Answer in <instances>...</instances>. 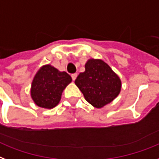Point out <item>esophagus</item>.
Masks as SVG:
<instances>
[{
	"mask_svg": "<svg viewBox=\"0 0 159 159\" xmlns=\"http://www.w3.org/2000/svg\"><path fill=\"white\" fill-rule=\"evenodd\" d=\"M71 77H72V80H75L76 77H77V74H72V75H71Z\"/></svg>",
	"mask_w": 159,
	"mask_h": 159,
	"instance_id": "esophagus-1",
	"label": "esophagus"
}]
</instances>
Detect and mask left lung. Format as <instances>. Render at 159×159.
<instances>
[{
    "mask_svg": "<svg viewBox=\"0 0 159 159\" xmlns=\"http://www.w3.org/2000/svg\"><path fill=\"white\" fill-rule=\"evenodd\" d=\"M75 83L86 100L99 109L114 100L121 89L119 76L101 60H89L85 71L80 73Z\"/></svg>",
    "mask_w": 159,
    "mask_h": 159,
    "instance_id": "obj_1",
    "label": "left lung"
}]
</instances>
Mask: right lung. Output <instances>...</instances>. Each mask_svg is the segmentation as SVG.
<instances>
[{"label":"right lung","mask_w":159,"mask_h":159,"mask_svg":"<svg viewBox=\"0 0 159 159\" xmlns=\"http://www.w3.org/2000/svg\"><path fill=\"white\" fill-rule=\"evenodd\" d=\"M70 75L60 72L50 66H45L38 71L33 80L31 97L36 105L52 109L59 104L62 91L70 83Z\"/></svg>","instance_id":"obj_1"}]
</instances>
